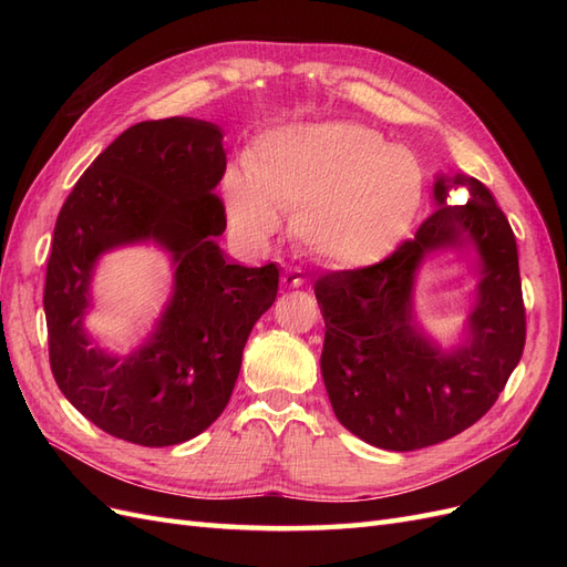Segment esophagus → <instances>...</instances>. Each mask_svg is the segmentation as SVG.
<instances>
[{
  "mask_svg": "<svg viewBox=\"0 0 567 567\" xmlns=\"http://www.w3.org/2000/svg\"><path fill=\"white\" fill-rule=\"evenodd\" d=\"M305 281H307L305 271L298 269V267H288V269L284 271V284L290 286V288H300Z\"/></svg>",
  "mask_w": 567,
  "mask_h": 567,
  "instance_id": "1",
  "label": "esophagus"
}]
</instances>
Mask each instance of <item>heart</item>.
I'll use <instances>...</instances> for the list:
<instances>
[{
	"label": "heart",
	"instance_id": "obj_1",
	"mask_svg": "<svg viewBox=\"0 0 567 567\" xmlns=\"http://www.w3.org/2000/svg\"><path fill=\"white\" fill-rule=\"evenodd\" d=\"M423 198L414 153L369 127L326 123L267 132L246 169L229 167L221 200L231 229L260 246L290 215L298 244L319 262L354 269L402 241Z\"/></svg>",
	"mask_w": 567,
	"mask_h": 567
}]
</instances>
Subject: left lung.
Listing matches in <instances>:
<instances>
[{
	"mask_svg": "<svg viewBox=\"0 0 567 567\" xmlns=\"http://www.w3.org/2000/svg\"><path fill=\"white\" fill-rule=\"evenodd\" d=\"M458 187L470 200L449 203ZM435 210L385 260L331 271L315 296L326 321L321 375L336 419L373 447L411 452L450 440L483 419L525 348L516 236L489 188L475 177H437ZM478 252V302L470 340L442 351L413 321L422 257L454 243Z\"/></svg>",
	"mask_w": 567,
	"mask_h": 567,
	"instance_id": "obj_1",
	"label": "left lung"
}]
</instances>
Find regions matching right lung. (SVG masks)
<instances>
[{"label": "right lung", "instance_id": "right-lung-1", "mask_svg": "<svg viewBox=\"0 0 567 567\" xmlns=\"http://www.w3.org/2000/svg\"><path fill=\"white\" fill-rule=\"evenodd\" d=\"M225 169L217 125L146 120L99 153L59 213L44 284L49 364L65 400L113 437L169 447L203 433L277 298V265H231L215 241L227 229L215 194ZM146 240L171 252L174 298L143 346L115 358L83 331L91 274L104 251Z\"/></svg>", "mask_w": 567, "mask_h": 567}]
</instances>
